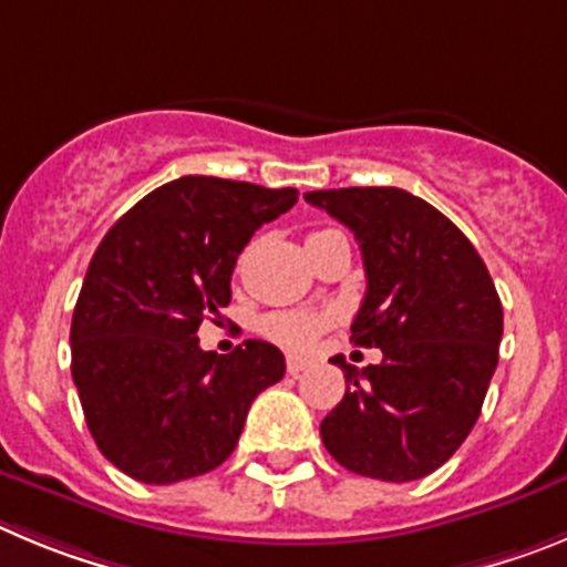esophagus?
Listing matches in <instances>:
<instances>
[{
	"mask_svg": "<svg viewBox=\"0 0 567 567\" xmlns=\"http://www.w3.org/2000/svg\"><path fill=\"white\" fill-rule=\"evenodd\" d=\"M285 364H288L290 375H299L302 370H308L310 359H302V355H288V361H285Z\"/></svg>",
	"mask_w": 567,
	"mask_h": 567,
	"instance_id": "esophagus-1",
	"label": "esophagus"
}]
</instances>
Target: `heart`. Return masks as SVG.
Wrapping results in <instances>:
<instances>
[{
    "mask_svg": "<svg viewBox=\"0 0 567 567\" xmlns=\"http://www.w3.org/2000/svg\"><path fill=\"white\" fill-rule=\"evenodd\" d=\"M324 324L328 316L310 310H274L262 319V333L285 347H308Z\"/></svg>",
    "mask_w": 567,
    "mask_h": 567,
    "instance_id": "obj_1",
    "label": "heart"
}]
</instances>
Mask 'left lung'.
Masks as SVG:
<instances>
[{"instance_id":"1","label":"left lung","mask_w":567,"mask_h":567,"mask_svg":"<svg viewBox=\"0 0 567 567\" xmlns=\"http://www.w3.org/2000/svg\"><path fill=\"white\" fill-rule=\"evenodd\" d=\"M305 200L359 239L367 293L350 341L384 353L364 370L333 359L347 392L319 426L324 449L375 481L426 477L468 437L497 367L503 305L486 262L404 188H324Z\"/></svg>"}]
</instances>
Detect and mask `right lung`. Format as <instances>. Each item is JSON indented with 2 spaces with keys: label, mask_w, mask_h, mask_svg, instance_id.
Returning <instances> with one entry per match:
<instances>
[{
  "label": "right lung",
  "mask_w": 567,
  "mask_h": 567,
  "mask_svg": "<svg viewBox=\"0 0 567 567\" xmlns=\"http://www.w3.org/2000/svg\"><path fill=\"white\" fill-rule=\"evenodd\" d=\"M296 197V188L186 175L101 239L70 344L86 426L112 466L166 486L231 455L254 398L285 375V355L257 339L217 355L200 350L197 328L220 319L237 257Z\"/></svg>",
  "instance_id": "1"
}]
</instances>
